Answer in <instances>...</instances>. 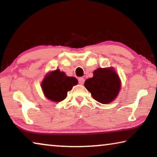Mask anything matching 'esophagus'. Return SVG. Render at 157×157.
<instances>
[{
  "instance_id": "1",
  "label": "esophagus",
  "mask_w": 157,
  "mask_h": 157,
  "mask_svg": "<svg viewBox=\"0 0 157 157\" xmlns=\"http://www.w3.org/2000/svg\"><path fill=\"white\" fill-rule=\"evenodd\" d=\"M78 82L79 84H83L84 83V79L83 78H78Z\"/></svg>"
}]
</instances>
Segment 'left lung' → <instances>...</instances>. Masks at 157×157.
Wrapping results in <instances>:
<instances>
[{
  "label": "left lung",
  "mask_w": 157,
  "mask_h": 157,
  "mask_svg": "<svg viewBox=\"0 0 157 157\" xmlns=\"http://www.w3.org/2000/svg\"><path fill=\"white\" fill-rule=\"evenodd\" d=\"M84 86L92 97L102 104H108L116 98L120 91L121 81L112 68H98L94 77L87 79Z\"/></svg>",
  "instance_id": "left-lung-1"
}]
</instances>
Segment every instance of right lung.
Wrapping results in <instances>:
<instances>
[{"label":"right lung","instance_id":"add662e5","mask_svg":"<svg viewBox=\"0 0 157 157\" xmlns=\"http://www.w3.org/2000/svg\"><path fill=\"white\" fill-rule=\"evenodd\" d=\"M78 82L75 78L66 76L64 73L57 69L45 77L41 87L48 99L57 102L64 100L68 91H71Z\"/></svg>","mask_w":157,"mask_h":157}]
</instances>
